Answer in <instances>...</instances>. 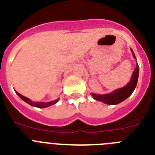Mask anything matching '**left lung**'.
<instances>
[{"mask_svg":"<svg viewBox=\"0 0 155 155\" xmlns=\"http://www.w3.org/2000/svg\"><path fill=\"white\" fill-rule=\"evenodd\" d=\"M131 52L133 53V57L136 59L135 54L132 49H130ZM138 76H139V66H138L137 62L136 68L134 70V73H133L132 77H131L130 81L129 82L128 84L124 87L119 88V89L115 90L113 92L109 93V94H96L92 93L91 95L94 98V99L97 101L104 102L105 104H109V105H116L123 101L127 99L129 96H130L131 94L134 92L135 87H136L137 84Z\"/></svg>","mask_w":155,"mask_h":155,"instance_id":"obj_1","label":"left lung"}]
</instances>
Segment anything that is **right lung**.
Segmentation results:
<instances>
[{
    "label": "right lung",
    "instance_id": "obj_1",
    "mask_svg": "<svg viewBox=\"0 0 155 155\" xmlns=\"http://www.w3.org/2000/svg\"><path fill=\"white\" fill-rule=\"evenodd\" d=\"M16 94H17L21 98V99L24 100L25 102H27V103L29 104V105H32V106H35V107H38V108L48 107V106H50V105H54V104H56L59 101V98H58V99H56L54 100V101H52V102H31L29 98L23 96V95H21V94H19V93L17 92V91H16Z\"/></svg>",
    "mask_w": 155,
    "mask_h": 155
}]
</instances>
